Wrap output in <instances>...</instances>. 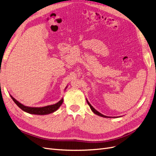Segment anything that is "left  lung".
Instances as JSON below:
<instances>
[{
  "label": "left lung",
  "mask_w": 156,
  "mask_h": 156,
  "mask_svg": "<svg viewBox=\"0 0 156 156\" xmlns=\"http://www.w3.org/2000/svg\"><path fill=\"white\" fill-rule=\"evenodd\" d=\"M87 103H88V105L90 106V107L92 111L94 113V114H96V115H98V116H101V117H104V118H111V117H109V116H107L103 115L101 114V113H100V112H98V111H96V110L95 109V108H94L90 105V103L88 102V101L87 100ZM113 118H115V117H113Z\"/></svg>",
  "instance_id": "left-lung-1"
}]
</instances>
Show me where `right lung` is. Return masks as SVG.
<instances>
[{
    "mask_svg": "<svg viewBox=\"0 0 156 156\" xmlns=\"http://www.w3.org/2000/svg\"><path fill=\"white\" fill-rule=\"evenodd\" d=\"M66 88L67 87H66ZM10 96L13 100V101L16 103V104L20 108H21L23 111L29 113V114L38 115H45L51 114V113L55 112L60 107V105H62V103H63V101H64V99L62 98L58 103H56L53 105H47V106L41 107H28V106L23 105L22 103L19 102L11 95Z\"/></svg>",
    "mask_w": 156,
    "mask_h": 156,
    "instance_id": "obj_1",
    "label": "right lung"
}]
</instances>
